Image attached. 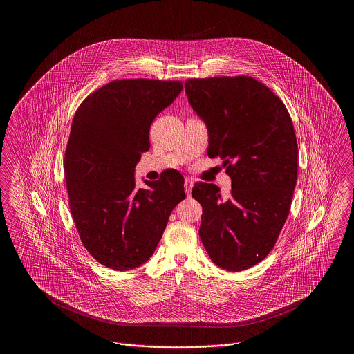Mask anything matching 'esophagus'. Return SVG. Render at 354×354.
<instances>
[{"instance_id":"esophagus-1","label":"esophagus","mask_w":354,"mask_h":354,"mask_svg":"<svg viewBox=\"0 0 354 354\" xmlns=\"http://www.w3.org/2000/svg\"><path fill=\"white\" fill-rule=\"evenodd\" d=\"M194 187V179L192 178H185V191L187 196L191 195V189Z\"/></svg>"}]
</instances>
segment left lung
Returning a JSON list of instances; mask_svg holds the SVG:
<instances>
[{
	"mask_svg": "<svg viewBox=\"0 0 354 354\" xmlns=\"http://www.w3.org/2000/svg\"><path fill=\"white\" fill-rule=\"evenodd\" d=\"M188 102L208 129L209 158L220 156L232 180L227 199L218 185L198 182L199 235L223 270H248L273 250L290 211L299 147L283 101L252 77L189 78Z\"/></svg>",
	"mask_w": 354,
	"mask_h": 354,
	"instance_id": "1",
	"label": "left lung"
}]
</instances>
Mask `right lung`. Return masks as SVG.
Segmentation results:
<instances>
[{
	"label": "right lung",
	"mask_w": 354,
	"mask_h": 354,
	"mask_svg": "<svg viewBox=\"0 0 354 354\" xmlns=\"http://www.w3.org/2000/svg\"><path fill=\"white\" fill-rule=\"evenodd\" d=\"M182 88L180 81L115 80L87 95L74 114L64 160L68 207L84 248L110 270L146 263L185 198L176 169L145 182L149 188H138L134 178L150 149L152 120Z\"/></svg>",
	"instance_id": "obj_1"
}]
</instances>
